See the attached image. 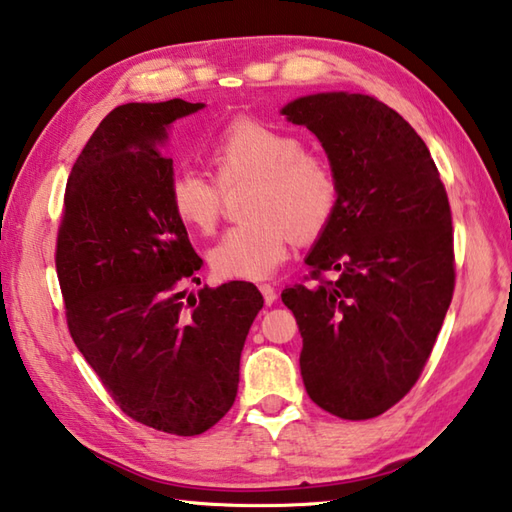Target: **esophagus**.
I'll list each match as a JSON object with an SVG mask.
<instances>
[{"mask_svg": "<svg viewBox=\"0 0 512 512\" xmlns=\"http://www.w3.org/2000/svg\"><path fill=\"white\" fill-rule=\"evenodd\" d=\"M259 293H262L266 306H270L277 299V290H275V286H270V284H259Z\"/></svg>", "mask_w": 512, "mask_h": 512, "instance_id": "34e87169", "label": "esophagus"}]
</instances>
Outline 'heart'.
Returning a JSON list of instances; mask_svg holds the SVG:
<instances>
[{
    "instance_id": "obj_1",
    "label": "heart",
    "mask_w": 512,
    "mask_h": 512,
    "mask_svg": "<svg viewBox=\"0 0 512 512\" xmlns=\"http://www.w3.org/2000/svg\"><path fill=\"white\" fill-rule=\"evenodd\" d=\"M215 182L193 170L170 177L166 197L188 230L210 235L222 213V190L253 182L246 215L250 222L228 228L210 250V268L222 279H264L288 257L290 244L324 233L337 208V179L324 157L302 150L286 130L235 119L208 150Z\"/></svg>"
}]
</instances>
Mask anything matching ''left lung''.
Instances as JSON below:
<instances>
[{"label":"left lung","mask_w":512,"mask_h":512,"mask_svg":"<svg viewBox=\"0 0 512 512\" xmlns=\"http://www.w3.org/2000/svg\"><path fill=\"white\" fill-rule=\"evenodd\" d=\"M322 142L337 208L282 293L313 402L342 419L395 406L422 375L455 288L453 217L424 139L379 99L317 93L282 108ZM335 269V280H326Z\"/></svg>","instance_id":"left-lung-1"}]
</instances>
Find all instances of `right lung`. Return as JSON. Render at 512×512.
<instances>
[{"label": "right lung", "mask_w": 512, "mask_h": 512, "mask_svg": "<svg viewBox=\"0 0 512 512\" xmlns=\"http://www.w3.org/2000/svg\"><path fill=\"white\" fill-rule=\"evenodd\" d=\"M204 104H124L70 170L55 266L79 353L115 404L170 435H202L237 397L239 357L264 306L257 286L199 282L202 259L168 206L166 128Z\"/></svg>", "instance_id": "add662e5"}]
</instances>
